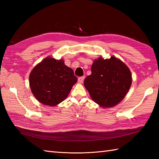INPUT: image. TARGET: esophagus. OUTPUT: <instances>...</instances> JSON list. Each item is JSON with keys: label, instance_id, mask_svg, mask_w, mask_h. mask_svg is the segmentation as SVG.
<instances>
[{"label": "esophagus", "instance_id": "1", "mask_svg": "<svg viewBox=\"0 0 159 159\" xmlns=\"http://www.w3.org/2000/svg\"><path fill=\"white\" fill-rule=\"evenodd\" d=\"M84 79H85V76H80L78 79V82L79 83H83L84 81Z\"/></svg>", "mask_w": 159, "mask_h": 159}]
</instances>
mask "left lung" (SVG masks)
<instances>
[{"label":"left lung","mask_w":159,"mask_h":159,"mask_svg":"<svg viewBox=\"0 0 159 159\" xmlns=\"http://www.w3.org/2000/svg\"><path fill=\"white\" fill-rule=\"evenodd\" d=\"M132 83L130 70L115 57L95 60L92 74L84 80V85L92 100L102 107L116 105L126 96Z\"/></svg>","instance_id":"8db88e82"}]
</instances>
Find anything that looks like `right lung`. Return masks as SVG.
<instances>
[{
  "instance_id": "1",
  "label": "right lung",
  "mask_w": 159,
  "mask_h": 159,
  "mask_svg": "<svg viewBox=\"0 0 159 159\" xmlns=\"http://www.w3.org/2000/svg\"><path fill=\"white\" fill-rule=\"evenodd\" d=\"M76 81L73 70L65 65L63 60L50 57L38 64L29 76L33 95L39 102L50 107L65 100Z\"/></svg>"
}]
</instances>
